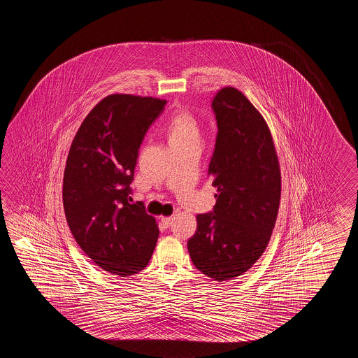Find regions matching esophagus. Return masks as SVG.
<instances>
[{
	"instance_id": "obj_1",
	"label": "esophagus",
	"mask_w": 358,
	"mask_h": 358,
	"mask_svg": "<svg viewBox=\"0 0 358 358\" xmlns=\"http://www.w3.org/2000/svg\"><path fill=\"white\" fill-rule=\"evenodd\" d=\"M161 224H162L165 228H169V227L173 224V217H162V219H161Z\"/></svg>"
}]
</instances>
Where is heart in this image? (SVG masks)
Returning <instances> with one entry per match:
<instances>
[{
    "instance_id": "b5f03b06",
    "label": "heart",
    "mask_w": 358,
    "mask_h": 358,
    "mask_svg": "<svg viewBox=\"0 0 358 358\" xmlns=\"http://www.w3.org/2000/svg\"><path fill=\"white\" fill-rule=\"evenodd\" d=\"M169 142L180 143L188 141H199L197 120L189 111L178 110L168 125Z\"/></svg>"
}]
</instances>
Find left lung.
I'll return each mask as SVG.
<instances>
[{
	"label": "left lung",
	"mask_w": 358,
	"mask_h": 358,
	"mask_svg": "<svg viewBox=\"0 0 358 358\" xmlns=\"http://www.w3.org/2000/svg\"><path fill=\"white\" fill-rule=\"evenodd\" d=\"M213 110L219 131L207 174L217 188L216 205L197 215L188 252L202 274L224 282L248 271L266 250L282 178L266 122L242 92L222 88Z\"/></svg>",
	"instance_id": "obj_1"
}]
</instances>
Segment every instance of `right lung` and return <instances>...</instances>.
<instances>
[{"mask_svg":"<svg viewBox=\"0 0 358 358\" xmlns=\"http://www.w3.org/2000/svg\"><path fill=\"white\" fill-rule=\"evenodd\" d=\"M165 99L110 94L87 115L69 151L62 201L84 253L107 273L130 276L150 262L159 228L142 202L131 203L138 151Z\"/></svg>","mask_w":358,"mask_h":358,"instance_id":"obj_1","label":"right lung"}]
</instances>
